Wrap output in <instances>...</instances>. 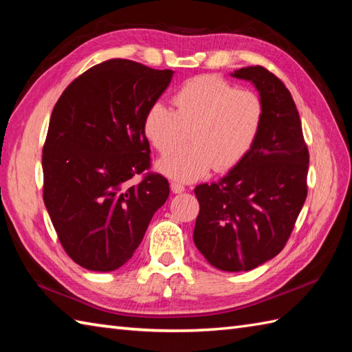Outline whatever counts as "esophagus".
I'll return each instance as SVG.
<instances>
[{
	"label": "esophagus",
	"instance_id": "esophagus-1",
	"mask_svg": "<svg viewBox=\"0 0 352 352\" xmlns=\"http://www.w3.org/2000/svg\"><path fill=\"white\" fill-rule=\"evenodd\" d=\"M170 189H172V192H174V193H182V192L186 190L184 184L180 183V182H172L170 183Z\"/></svg>",
	"mask_w": 352,
	"mask_h": 352
}]
</instances>
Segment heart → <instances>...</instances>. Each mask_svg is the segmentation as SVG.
<instances>
[{"label":"heart","mask_w":352,"mask_h":352,"mask_svg":"<svg viewBox=\"0 0 352 352\" xmlns=\"http://www.w3.org/2000/svg\"><path fill=\"white\" fill-rule=\"evenodd\" d=\"M172 104L174 110L160 101L149 104L142 131L160 154L190 136L188 146L159 162L163 174L177 180H195L210 168L218 172L233 168L263 125L265 106L258 94L214 76L188 80L172 95Z\"/></svg>","instance_id":"obj_1"}]
</instances>
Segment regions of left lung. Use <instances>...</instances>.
Masks as SVG:
<instances>
[{
  "label": "left lung",
  "mask_w": 352,
  "mask_h": 352,
  "mask_svg": "<svg viewBox=\"0 0 352 352\" xmlns=\"http://www.w3.org/2000/svg\"><path fill=\"white\" fill-rule=\"evenodd\" d=\"M233 77L257 87L263 125L227 175L193 190L199 203L193 241L212 266L243 272L287 243L307 198L310 157L300 113L283 81L263 66L242 68Z\"/></svg>",
  "instance_id": "8db88e82"
}]
</instances>
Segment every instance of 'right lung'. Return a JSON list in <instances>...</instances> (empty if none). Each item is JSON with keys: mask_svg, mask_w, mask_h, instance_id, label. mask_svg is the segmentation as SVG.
Masks as SVG:
<instances>
[{"mask_svg": "<svg viewBox=\"0 0 352 352\" xmlns=\"http://www.w3.org/2000/svg\"><path fill=\"white\" fill-rule=\"evenodd\" d=\"M172 74L111 58L78 76L52 109L43 203L65 252L89 271L125 265L169 197L166 178L149 170L142 119ZM136 175L141 182L130 185Z\"/></svg>", "mask_w": 352, "mask_h": 352, "instance_id": "obj_1", "label": "right lung"}]
</instances>
